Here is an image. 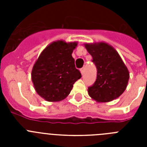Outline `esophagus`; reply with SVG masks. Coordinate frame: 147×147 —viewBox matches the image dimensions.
I'll use <instances>...</instances> for the list:
<instances>
[{
  "instance_id": "esophagus-1",
  "label": "esophagus",
  "mask_w": 147,
  "mask_h": 147,
  "mask_svg": "<svg viewBox=\"0 0 147 147\" xmlns=\"http://www.w3.org/2000/svg\"><path fill=\"white\" fill-rule=\"evenodd\" d=\"M80 72H81L82 75L84 74V73H85V67H82L81 69H80Z\"/></svg>"
}]
</instances>
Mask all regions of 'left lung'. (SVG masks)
<instances>
[{"label": "left lung", "instance_id": "left-lung-1", "mask_svg": "<svg viewBox=\"0 0 147 147\" xmlns=\"http://www.w3.org/2000/svg\"><path fill=\"white\" fill-rule=\"evenodd\" d=\"M85 47L97 68L96 80L88 88V95L97 102L119 98L127 88L129 73L117 51L105 42L85 43Z\"/></svg>", "mask_w": 147, "mask_h": 147}]
</instances>
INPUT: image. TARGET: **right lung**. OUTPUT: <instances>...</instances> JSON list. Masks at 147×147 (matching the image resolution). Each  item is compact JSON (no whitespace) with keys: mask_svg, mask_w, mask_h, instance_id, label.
Listing matches in <instances>:
<instances>
[{"mask_svg":"<svg viewBox=\"0 0 147 147\" xmlns=\"http://www.w3.org/2000/svg\"><path fill=\"white\" fill-rule=\"evenodd\" d=\"M76 46L77 42L57 40L51 42L34 64L32 71L34 88L45 101L56 102L65 99L75 82L82 77L71 55Z\"/></svg>","mask_w":147,"mask_h":147,"instance_id":"obj_1","label":"right lung"}]
</instances>
